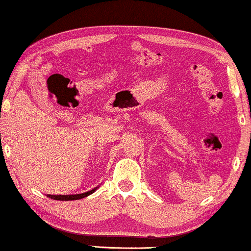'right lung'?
Instances as JSON below:
<instances>
[{
	"mask_svg": "<svg viewBox=\"0 0 251 251\" xmlns=\"http://www.w3.org/2000/svg\"><path fill=\"white\" fill-rule=\"evenodd\" d=\"M97 188H94L92 190L87 191V192H82V194H77V195H47V197L50 199H54V201H78V199L85 198L87 196L94 194L97 190Z\"/></svg>",
	"mask_w": 251,
	"mask_h": 251,
	"instance_id": "right-lung-1",
	"label": "right lung"
}]
</instances>
